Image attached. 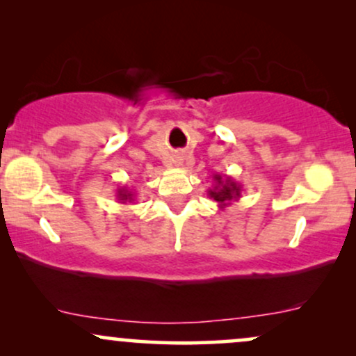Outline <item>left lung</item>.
Wrapping results in <instances>:
<instances>
[{"mask_svg": "<svg viewBox=\"0 0 356 356\" xmlns=\"http://www.w3.org/2000/svg\"><path fill=\"white\" fill-rule=\"evenodd\" d=\"M212 181H214V186L207 189V195L212 201L218 202L220 211L226 209L229 204H232V201H239L241 192H243V186L239 182H236L229 175L220 174L212 175Z\"/></svg>", "mask_w": 356, "mask_h": 356, "instance_id": "left-lung-1", "label": "left lung"}]
</instances>
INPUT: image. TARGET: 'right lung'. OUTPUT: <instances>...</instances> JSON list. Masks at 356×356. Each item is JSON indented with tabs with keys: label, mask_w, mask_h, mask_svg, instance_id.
Returning a JSON list of instances; mask_svg holds the SVG:
<instances>
[{
	"label": "right lung",
	"mask_w": 356,
	"mask_h": 356,
	"mask_svg": "<svg viewBox=\"0 0 356 356\" xmlns=\"http://www.w3.org/2000/svg\"><path fill=\"white\" fill-rule=\"evenodd\" d=\"M117 199L122 204L134 202V201H136V192L130 191L129 187H120V189H117Z\"/></svg>",
	"instance_id": "1"
}]
</instances>
